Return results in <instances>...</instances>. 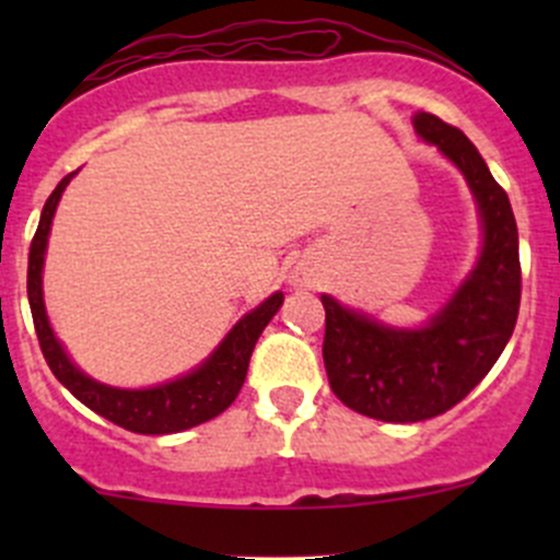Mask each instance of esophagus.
<instances>
[{"label": "esophagus", "instance_id": "obj_1", "mask_svg": "<svg viewBox=\"0 0 560 560\" xmlns=\"http://www.w3.org/2000/svg\"><path fill=\"white\" fill-rule=\"evenodd\" d=\"M298 284H301V287H308V284H312V279H308V276H298Z\"/></svg>", "mask_w": 560, "mask_h": 560}]
</instances>
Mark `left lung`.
Returning <instances> with one entry per match:
<instances>
[{"mask_svg":"<svg viewBox=\"0 0 560 560\" xmlns=\"http://www.w3.org/2000/svg\"><path fill=\"white\" fill-rule=\"evenodd\" d=\"M411 124L466 178L482 222V248L455 295L422 327L385 325L322 295L327 382L349 409L385 422L431 420L460 404L504 352L521 308L510 197L460 129L422 110Z\"/></svg>","mask_w":560,"mask_h":560,"instance_id":"left-lung-1","label":"left lung"}]
</instances>
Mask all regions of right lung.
Masks as SVG:
<instances>
[{"instance_id": "right-lung-1", "label": "right lung", "mask_w": 560, "mask_h": 560, "mask_svg": "<svg viewBox=\"0 0 560 560\" xmlns=\"http://www.w3.org/2000/svg\"><path fill=\"white\" fill-rule=\"evenodd\" d=\"M72 175H65L59 180L50 197L45 200L43 213H39L37 233L32 238L30 248V273H26V292H30L32 319H35V330L39 338V349L45 354V363L54 371L56 380L61 382L83 406L97 411L105 420L116 422V425L127 428L132 433H145V436H162V433H178L186 428H195L200 422L213 420L222 415L235 398H238L241 387H244L248 358L254 352V343L262 336L265 325L273 319L279 312L284 295L273 292L268 301L259 303L257 308L241 316L235 322L233 330L224 336V341L202 360L197 369L189 374L178 376V380L165 382L156 387L143 389H124L110 387L103 382L92 380L83 374L70 354L65 352L61 341L56 338L54 327H50L48 314H45L43 301V265H45V248H48L50 224H54L56 206L61 200V191L72 180Z\"/></svg>"}]
</instances>
